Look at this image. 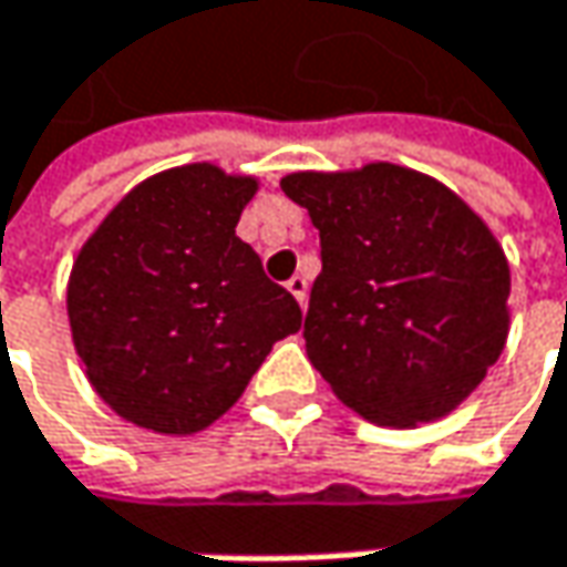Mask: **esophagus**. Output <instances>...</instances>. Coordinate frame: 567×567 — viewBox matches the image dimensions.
Returning a JSON list of instances; mask_svg holds the SVG:
<instances>
[{"mask_svg": "<svg viewBox=\"0 0 567 567\" xmlns=\"http://www.w3.org/2000/svg\"><path fill=\"white\" fill-rule=\"evenodd\" d=\"M287 290L297 297L299 306H306V297H309V280H306V277H299V274L297 277H290V280H287Z\"/></svg>", "mask_w": 567, "mask_h": 567, "instance_id": "1", "label": "esophagus"}]
</instances>
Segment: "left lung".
I'll use <instances>...</instances> for the list:
<instances>
[{"mask_svg":"<svg viewBox=\"0 0 567 567\" xmlns=\"http://www.w3.org/2000/svg\"><path fill=\"white\" fill-rule=\"evenodd\" d=\"M280 187L322 245L302 328L312 367L377 424L450 414L507 338L511 270L488 226L450 187L389 162Z\"/></svg>","mask_w":567,"mask_h":567,"instance_id":"1","label":"left lung"}]
</instances>
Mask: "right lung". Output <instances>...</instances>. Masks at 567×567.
I'll return each mask as SVG.
<instances>
[{
  "mask_svg": "<svg viewBox=\"0 0 567 567\" xmlns=\"http://www.w3.org/2000/svg\"><path fill=\"white\" fill-rule=\"evenodd\" d=\"M258 182L185 165L143 182L82 245L70 277L75 351L101 399L158 434L236 405L299 302L236 236Z\"/></svg>",
  "mask_w": 567,
  "mask_h": 567,
  "instance_id": "obj_1",
  "label": "right lung"
}]
</instances>
